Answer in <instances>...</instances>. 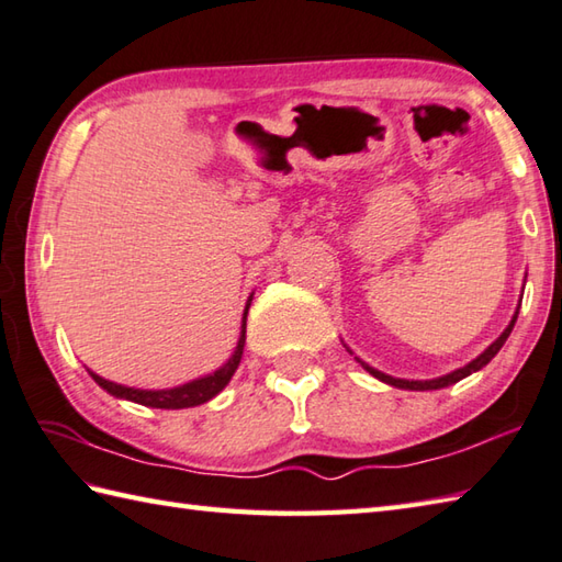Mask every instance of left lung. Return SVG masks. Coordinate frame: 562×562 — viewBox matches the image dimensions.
<instances>
[{
    "instance_id": "1",
    "label": "left lung",
    "mask_w": 562,
    "mask_h": 562,
    "mask_svg": "<svg viewBox=\"0 0 562 562\" xmlns=\"http://www.w3.org/2000/svg\"><path fill=\"white\" fill-rule=\"evenodd\" d=\"M514 322H516V316L512 318V324L504 328V334L494 340V344L485 350V353L482 356H477L475 360L472 362H468L465 368H460V370H456V372H450V375H443V378H436V380H397V378H390V375H384V372H380V370H372L370 366H366V362L360 360V366L366 368L370 375H375L378 380H382V382H387V384H392V387H400V390H441V387H448V384H456V382H460L463 378H468V375H472V372L475 370H480V368H485L487 362L499 353V348L504 346V340L509 338V334H512V328H514Z\"/></svg>"
}]
</instances>
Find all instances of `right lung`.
<instances>
[{
	"label": "right lung",
	"instance_id": "right-lung-1",
	"mask_svg": "<svg viewBox=\"0 0 562 562\" xmlns=\"http://www.w3.org/2000/svg\"><path fill=\"white\" fill-rule=\"evenodd\" d=\"M248 306L250 300L246 304V312H244V331H240L238 338V346L234 350V356L226 362L222 370H216L214 375H206L202 380H194V382H187L182 387H175V390H158V392H148V390H134V387H124V384H116V382H109L104 378L94 375L90 372L92 380L99 384V387L106 390L109 394H114L119 400H131L136 404L143 406H153V409H187V406H196V404H204L212 397H216L218 392H222L231 375H234L240 356H244V344H246V316H248Z\"/></svg>",
	"mask_w": 562,
	"mask_h": 562
}]
</instances>
